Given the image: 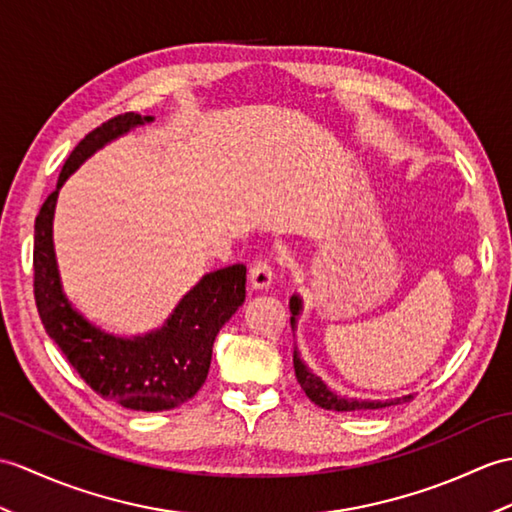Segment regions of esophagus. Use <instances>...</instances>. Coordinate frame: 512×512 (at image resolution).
I'll return each mask as SVG.
<instances>
[{
  "label": "esophagus",
  "instance_id": "1",
  "mask_svg": "<svg viewBox=\"0 0 512 512\" xmlns=\"http://www.w3.org/2000/svg\"><path fill=\"white\" fill-rule=\"evenodd\" d=\"M248 277H251V283L255 290H264L272 285V277H275V272H272V266L268 259H257L251 266V275Z\"/></svg>",
  "mask_w": 512,
  "mask_h": 512
}]
</instances>
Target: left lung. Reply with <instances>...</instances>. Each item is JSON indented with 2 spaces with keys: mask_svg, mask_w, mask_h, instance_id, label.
<instances>
[{
  "mask_svg": "<svg viewBox=\"0 0 512 512\" xmlns=\"http://www.w3.org/2000/svg\"><path fill=\"white\" fill-rule=\"evenodd\" d=\"M301 299L299 296H292L290 299V325L292 329L296 327V318L301 314ZM294 373L296 379H299L301 388L305 390V395L310 397L316 406L325 408V410H334V412H366V410H379V408H388V406H399V403H406L410 401L414 395H403L397 399H386V401H368V399H349V397H342L338 392L329 390L327 384L323 379L316 377L310 368L303 364V360L299 358V353L294 349Z\"/></svg>",
  "mask_w": 512,
  "mask_h": 512,
  "instance_id": "8db88e82",
  "label": "left lung"
}]
</instances>
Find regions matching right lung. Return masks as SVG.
I'll use <instances>...</instances> for the list:
<instances>
[{"label":"right lung","mask_w":512,"mask_h":512,"mask_svg":"<svg viewBox=\"0 0 512 512\" xmlns=\"http://www.w3.org/2000/svg\"><path fill=\"white\" fill-rule=\"evenodd\" d=\"M146 122H152L150 115H117L71 150L56 189L45 198L34 222V301L47 336L100 397L128 410L163 412L192 399L205 384L213 340L246 299V266L209 272L183 296L161 329L120 338L91 325L69 303L52 240L58 189L67 176L95 150Z\"/></svg>","instance_id":"obj_1"}]
</instances>
